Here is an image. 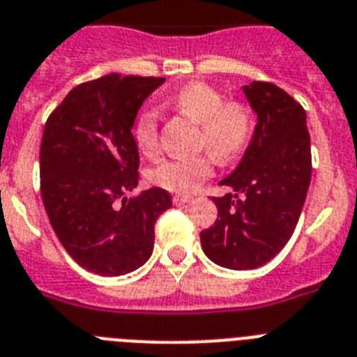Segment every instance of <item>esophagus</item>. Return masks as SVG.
I'll use <instances>...</instances> for the list:
<instances>
[{
    "mask_svg": "<svg viewBox=\"0 0 357 357\" xmlns=\"http://www.w3.org/2000/svg\"><path fill=\"white\" fill-rule=\"evenodd\" d=\"M192 199H194V197H190V196H174L172 197L174 204H187V203H190Z\"/></svg>",
    "mask_w": 357,
    "mask_h": 357,
    "instance_id": "obj_1",
    "label": "esophagus"
}]
</instances>
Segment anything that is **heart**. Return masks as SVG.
I'll return each mask as SVG.
<instances>
[{"instance_id": "obj_1", "label": "heart", "mask_w": 357, "mask_h": 357, "mask_svg": "<svg viewBox=\"0 0 357 357\" xmlns=\"http://www.w3.org/2000/svg\"><path fill=\"white\" fill-rule=\"evenodd\" d=\"M167 104L187 119L199 123V147H206L219 161H231L243 153L255 131V111L241 100H226L206 82H188ZM136 147L145 156L158 151V111L145 107L135 126ZM212 153V154H213ZM211 154V155H212ZM209 153L190 158H169L149 172L156 187L178 194L194 192L212 176L213 157Z\"/></svg>"}]
</instances>
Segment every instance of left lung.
<instances>
[{
    "label": "left lung",
    "mask_w": 357,
    "mask_h": 357,
    "mask_svg": "<svg viewBox=\"0 0 357 357\" xmlns=\"http://www.w3.org/2000/svg\"><path fill=\"white\" fill-rule=\"evenodd\" d=\"M257 113L252 144L221 185L234 194L213 197L217 219L201 231L212 262L255 269L286 246L302 213L311 183V138L305 109L271 82L244 86Z\"/></svg>",
    "instance_id": "left-lung-1"
}]
</instances>
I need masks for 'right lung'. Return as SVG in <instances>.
<instances>
[{
    "label": "right lung",
    "mask_w": 357,
    "mask_h": 357,
    "mask_svg": "<svg viewBox=\"0 0 357 357\" xmlns=\"http://www.w3.org/2000/svg\"><path fill=\"white\" fill-rule=\"evenodd\" d=\"M163 80L109 73L82 82L46 120L39 163L50 225L71 259L102 277L144 266L156 219L172 206L169 192L158 187L126 197L140 167L131 129Z\"/></svg>",
    "instance_id": "1"
}]
</instances>
